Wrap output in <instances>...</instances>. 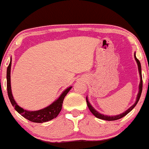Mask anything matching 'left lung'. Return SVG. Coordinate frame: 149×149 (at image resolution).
<instances>
[{
  "instance_id": "left-lung-1",
  "label": "left lung",
  "mask_w": 149,
  "mask_h": 149,
  "mask_svg": "<svg viewBox=\"0 0 149 149\" xmlns=\"http://www.w3.org/2000/svg\"><path fill=\"white\" fill-rule=\"evenodd\" d=\"M134 59L136 61V64L138 65V70H139V76H140V83H139V92H138L137 96H136V101H135L134 104H133L132 107H130L127 110H126L125 111L122 113L119 114V115H116V116H107V115H104V114L100 113V112H98L95 109H94V107L91 105V104L89 102L88 97H86V102H87V104H88V107L90 109V111L92 112V113L93 114L95 117H97V118H100L102 120H109V121H111V120H118L120 119L121 118L124 117L128 113H130L134 109L135 106L136 105V104L138 103L139 102L140 97H141V92H142V85H143V83H142V76H141V64H140V61H139V59L136 57V52H134Z\"/></svg>"
}]
</instances>
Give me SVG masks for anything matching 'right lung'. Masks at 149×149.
Listing matches in <instances>:
<instances>
[{"mask_svg": "<svg viewBox=\"0 0 149 149\" xmlns=\"http://www.w3.org/2000/svg\"><path fill=\"white\" fill-rule=\"evenodd\" d=\"M11 65H12V59H10V62L9 66L7 69V90H8V95L9 97L10 101L11 102L12 105L15 107V110L17 111L19 113L21 114L24 118H26L29 120L31 121L33 123H45L47 121L51 120L55 118L57 116L59 115V112L61 111V108H62L63 101H64V97L67 95V93L70 91L72 86H70L66 88L62 93L61 94L60 96L57 100H56L54 102L49 104L48 107L44 108V109H40L38 111H28L25 110L23 108L20 107L17 104L13 97V93H12L11 90V82H10V71H11Z\"/></svg>", "mask_w": 149, "mask_h": 149, "instance_id": "obj_1", "label": "right lung"}]
</instances>
